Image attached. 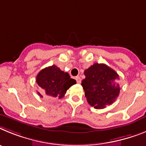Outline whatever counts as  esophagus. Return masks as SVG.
Instances as JSON below:
<instances>
[{"instance_id":"1","label":"esophagus","mask_w":146,"mask_h":146,"mask_svg":"<svg viewBox=\"0 0 146 146\" xmlns=\"http://www.w3.org/2000/svg\"><path fill=\"white\" fill-rule=\"evenodd\" d=\"M76 82L78 84H80L81 82H82V80H81V78L79 76L76 77Z\"/></svg>"}]
</instances>
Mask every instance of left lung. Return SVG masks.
Returning a JSON list of instances; mask_svg holds the SVG:
<instances>
[{
	"label": "left lung",
	"mask_w": 146,
	"mask_h": 146,
	"mask_svg": "<svg viewBox=\"0 0 146 146\" xmlns=\"http://www.w3.org/2000/svg\"><path fill=\"white\" fill-rule=\"evenodd\" d=\"M82 82L87 101L95 109L113 104L120 93L119 75L105 64L95 63L84 70Z\"/></svg>",
	"instance_id": "8db88e82"
}]
</instances>
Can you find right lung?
I'll return each instance as SVG.
<instances>
[{
    "label": "right lung",
    "mask_w": 146,
    "mask_h": 146,
    "mask_svg": "<svg viewBox=\"0 0 146 146\" xmlns=\"http://www.w3.org/2000/svg\"><path fill=\"white\" fill-rule=\"evenodd\" d=\"M36 79L39 87L42 90L43 96L48 98H62L68 89L76 83L75 79L70 78L68 73H64L54 64L42 70ZM37 93L40 97H43L40 92Z\"/></svg>",
    "instance_id": "right-lung-1"
}]
</instances>
